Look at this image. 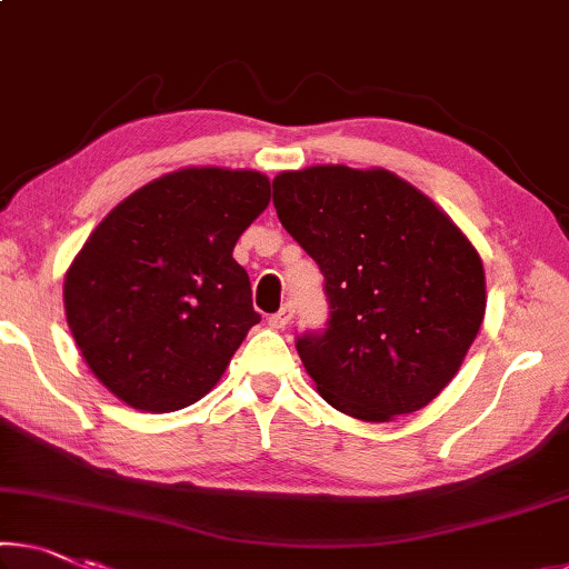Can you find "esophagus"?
<instances>
[{
    "mask_svg": "<svg viewBox=\"0 0 569 569\" xmlns=\"http://www.w3.org/2000/svg\"><path fill=\"white\" fill-rule=\"evenodd\" d=\"M290 322H292V308H290V305H284L282 310L274 312L272 318H269V328H274V330H284L287 326H290Z\"/></svg>",
    "mask_w": 569,
    "mask_h": 569,
    "instance_id": "1",
    "label": "esophagus"
}]
</instances>
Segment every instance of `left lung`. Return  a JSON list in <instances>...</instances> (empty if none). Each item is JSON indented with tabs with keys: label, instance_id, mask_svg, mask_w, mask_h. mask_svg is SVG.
<instances>
[{
	"label": "left lung",
	"instance_id": "obj_1",
	"mask_svg": "<svg viewBox=\"0 0 569 569\" xmlns=\"http://www.w3.org/2000/svg\"><path fill=\"white\" fill-rule=\"evenodd\" d=\"M272 188L279 221L326 277V328L295 343L320 397L363 422L430 405L483 322L473 243L389 170L318 164Z\"/></svg>",
	"mask_w": 569,
	"mask_h": 569
}]
</instances>
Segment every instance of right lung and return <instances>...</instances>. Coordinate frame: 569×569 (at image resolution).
<instances>
[{"label": "right lung", "instance_id": "right-lung-1", "mask_svg": "<svg viewBox=\"0 0 569 569\" xmlns=\"http://www.w3.org/2000/svg\"><path fill=\"white\" fill-rule=\"evenodd\" d=\"M267 174L186 168L113 208L66 274L68 328L129 407L174 412L216 387L261 315L233 259L269 206Z\"/></svg>", "mask_w": 569, "mask_h": 569}]
</instances>
